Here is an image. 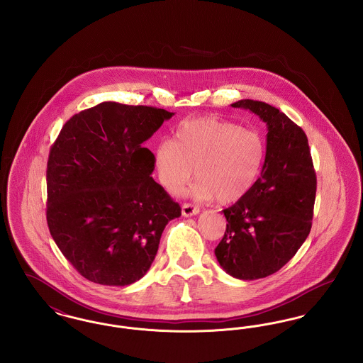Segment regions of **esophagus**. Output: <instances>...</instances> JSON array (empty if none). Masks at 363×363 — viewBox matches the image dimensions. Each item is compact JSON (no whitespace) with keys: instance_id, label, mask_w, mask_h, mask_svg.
<instances>
[{"instance_id":"obj_1","label":"esophagus","mask_w":363,"mask_h":363,"mask_svg":"<svg viewBox=\"0 0 363 363\" xmlns=\"http://www.w3.org/2000/svg\"><path fill=\"white\" fill-rule=\"evenodd\" d=\"M200 212V208L196 207V206H193V204H189V203H185L184 206H182V215L184 216H193V215H197Z\"/></svg>"}]
</instances>
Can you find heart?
Returning a JSON list of instances; mask_svg holds the SVG:
<instances>
[{"label": "heart", "mask_w": 363, "mask_h": 363, "mask_svg": "<svg viewBox=\"0 0 363 363\" xmlns=\"http://www.w3.org/2000/svg\"><path fill=\"white\" fill-rule=\"evenodd\" d=\"M265 159V143L257 132L212 117L182 121L173 140L154 150L159 182L170 191L181 189L193 174L199 199L216 197L231 204L253 188Z\"/></svg>", "instance_id": "1"}]
</instances>
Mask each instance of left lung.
I'll use <instances>...</instances> for the list:
<instances>
[{
    "instance_id": "1",
    "label": "left lung",
    "mask_w": 363,
    "mask_h": 363,
    "mask_svg": "<svg viewBox=\"0 0 363 363\" xmlns=\"http://www.w3.org/2000/svg\"><path fill=\"white\" fill-rule=\"evenodd\" d=\"M231 106L267 123V152L253 188L223 209L227 227L215 256L228 275L255 280L277 272L308 238L317 178L302 128L271 104L242 99Z\"/></svg>"
}]
</instances>
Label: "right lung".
<instances>
[{"label":"right lung","mask_w":363,"mask_h":363,"mask_svg":"<svg viewBox=\"0 0 363 363\" xmlns=\"http://www.w3.org/2000/svg\"><path fill=\"white\" fill-rule=\"evenodd\" d=\"M174 113L104 102L74 114L50 148L46 219L52 240L89 281L128 286L155 259L181 207L151 174L143 144Z\"/></svg>","instance_id":"obj_1"}]
</instances>
